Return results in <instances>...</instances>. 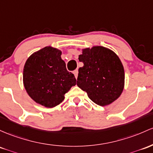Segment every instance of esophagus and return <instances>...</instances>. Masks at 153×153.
<instances>
[{
	"label": "esophagus",
	"mask_w": 153,
	"mask_h": 153,
	"mask_svg": "<svg viewBox=\"0 0 153 153\" xmlns=\"http://www.w3.org/2000/svg\"><path fill=\"white\" fill-rule=\"evenodd\" d=\"M73 73H74V75H75V78H78V70H74L73 71Z\"/></svg>",
	"instance_id": "34e87169"
}]
</instances>
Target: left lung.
Returning <instances> with one entry per match:
<instances>
[{
	"label": "left lung",
	"instance_id": "1",
	"mask_svg": "<svg viewBox=\"0 0 153 153\" xmlns=\"http://www.w3.org/2000/svg\"><path fill=\"white\" fill-rule=\"evenodd\" d=\"M83 67L78 70L77 85L100 106L116 100L123 90V66L111 50L102 46L85 48L78 57Z\"/></svg>",
	"mask_w": 153,
	"mask_h": 153
}]
</instances>
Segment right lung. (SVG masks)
I'll return each mask as SVG.
<instances>
[{
  "label": "right lung",
  "mask_w": 153,
  "mask_h": 153,
  "mask_svg": "<svg viewBox=\"0 0 153 153\" xmlns=\"http://www.w3.org/2000/svg\"><path fill=\"white\" fill-rule=\"evenodd\" d=\"M62 51L51 46L35 52L25 62L23 83L29 96L46 107L59 105L65 94L76 84V79L67 70Z\"/></svg>",
  "instance_id": "1"
}]
</instances>
